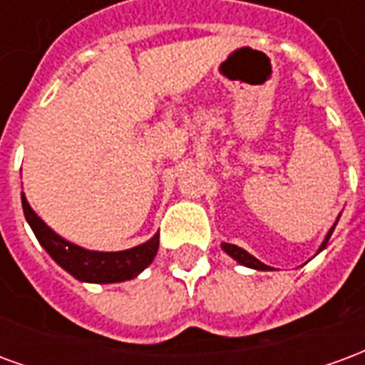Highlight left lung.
<instances>
[{"mask_svg": "<svg viewBox=\"0 0 365 365\" xmlns=\"http://www.w3.org/2000/svg\"><path fill=\"white\" fill-rule=\"evenodd\" d=\"M338 219H340V217H338ZM338 219H336V222H338ZM336 222H334V225H332V229L327 232V237H324V240H322V245H321V248H319V252H322V250L327 248V245H329V238L332 237V230H334V227H336ZM221 248H222V252L229 254L230 258H232V260H237L240 266L258 269V272H269V269H272L269 266H266L264 262H260L258 258H254L252 254L246 252L245 248H240V246L229 245V242H222ZM319 252H317V254H319Z\"/></svg>", "mask_w": 365, "mask_h": 365, "instance_id": "obj_1", "label": "left lung"}]
</instances>
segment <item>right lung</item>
Segmentation results:
<instances>
[{"label": "right lung", "instance_id": "obj_1", "mask_svg": "<svg viewBox=\"0 0 365 365\" xmlns=\"http://www.w3.org/2000/svg\"><path fill=\"white\" fill-rule=\"evenodd\" d=\"M23 213L29 227L35 232L36 240L48 252L52 260L76 279L86 283H120L128 282L148 268L158 252V232L143 245L133 246L119 252H99L88 250L56 235L46 222L29 205L25 193H21Z\"/></svg>", "mask_w": 365, "mask_h": 365}]
</instances>
